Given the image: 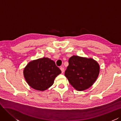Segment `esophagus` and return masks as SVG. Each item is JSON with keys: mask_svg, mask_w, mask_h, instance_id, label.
Returning a JSON list of instances; mask_svg holds the SVG:
<instances>
[{"mask_svg": "<svg viewBox=\"0 0 121 121\" xmlns=\"http://www.w3.org/2000/svg\"><path fill=\"white\" fill-rule=\"evenodd\" d=\"M60 69H61V72H62V73H63V72H64V68H63V67H60Z\"/></svg>", "mask_w": 121, "mask_h": 121, "instance_id": "1", "label": "esophagus"}]
</instances>
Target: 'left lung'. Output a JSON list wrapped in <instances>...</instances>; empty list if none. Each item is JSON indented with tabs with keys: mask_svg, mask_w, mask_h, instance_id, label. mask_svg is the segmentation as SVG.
<instances>
[{
	"mask_svg": "<svg viewBox=\"0 0 121 121\" xmlns=\"http://www.w3.org/2000/svg\"><path fill=\"white\" fill-rule=\"evenodd\" d=\"M65 75L77 91L88 89L97 80L100 66L93 59L73 55L69 59Z\"/></svg>",
	"mask_w": 121,
	"mask_h": 121,
	"instance_id": "obj_1",
	"label": "left lung"
}]
</instances>
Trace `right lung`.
<instances>
[{
  "label": "right lung",
  "instance_id": "obj_1",
  "mask_svg": "<svg viewBox=\"0 0 121 121\" xmlns=\"http://www.w3.org/2000/svg\"><path fill=\"white\" fill-rule=\"evenodd\" d=\"M61 71L50 59L43 57L30 61L24 68L23 74L30 87L44 91L53 85Z\"/></svg>",
  "mask_w": 121,
  "mask_h": 121
}]
</instances>
